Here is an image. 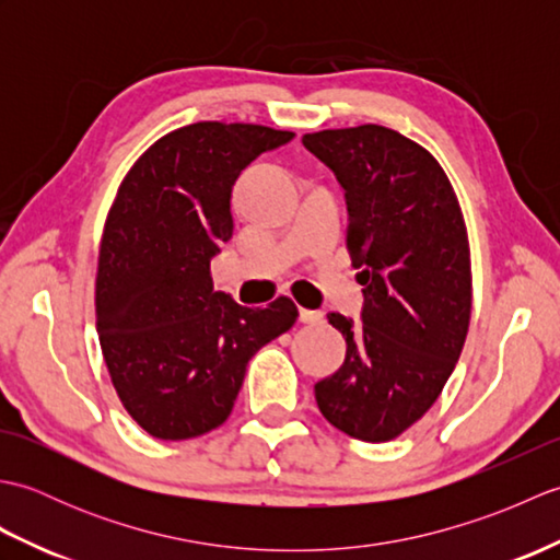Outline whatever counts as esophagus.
Wrapping results in <instances>:
<instances>
[{
    "label": "esophagus",
    "mask_w": 560,
    "mask_h": 560,
    "mask_svg": "<svg viewBox=\"0 0 560 560\" xmlns=\"http://www.w3.org/2000/svg\"><path fill=\"white\" fill-rule=\"evenodd\" d=\"M299 317H301V323H305V325L323 323V313H319V311H307V307H301Z\"/></svg>",
    "instance_id": "esophagus-1"
}]
</instances>
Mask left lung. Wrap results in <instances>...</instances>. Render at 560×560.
<instances>
[{
    "mask_svg": "<svg viewBox=\"0 0 560 560\" xmlns=\"http://www.w3.org/2000/svg\"><path fill=\"white\" fill-rule=\"evenodd\" d=\"M303 147L347 192V247L365 287L361 323L327 315L347 359L315 399L339 431L385 443L433 407L459 361L471 317L467 225L440 163L395 129H323Z\"/></svg>",
    "mask_w": 560,
    "mask_h": 560,
    "instance_id": "8db88e82",
    "label": "left lung"
}]
</instances>
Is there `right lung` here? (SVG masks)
Listing matches in <instances>:
<instances>
[{"label":"right lung","mask_w":560,"mask_h":560,"mask_svg":"<svg viewBox=\"0 0 560 560\" xmlns=\"http://www.w3.org/2000/svg\"><path fill=\"white\" fill-rule=\"evenodd\" d=\"M293 137L243 122L187 125L161 137L117 189L98 255L96 329L117 397L153 438L219 428L249 359L299 317L287 295L237 305L213 291L209 271L233 235L237 175Z\"/></svg>","instance_id":"right-lung-1"}]
</instances>
